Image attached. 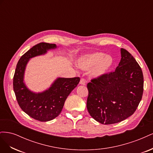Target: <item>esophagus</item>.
Here are the masks:
<instances>
[{
	"label": "esophagus",
	"instance_id": "esophagus-1",
	"mask_svg": "<svg viewBox=\"0 0 153 153\" xmlns=\"http://www.w3.org/2000/svg\"><path fill=\"white\" fill-rule=\"evenodd\" d=\"M80 84L82 85H85V80L84 79V78H82L80 80Z\"/></svg>",
	"mask_w": 153,
	"mask_h": 153
}]
</instances>
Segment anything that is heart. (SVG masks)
I'll return each mask as SVG.
<instances>
[{"mask_svg": "<svg viewBox=\"0 0 153 153\" xmlns=\"http://www.w3.org/2000/svg\"><path fill=\"white\" fill-rule=\"evenodd\" d=\"M114 64L112 56L103 52L86 54L78 58L77 66L82 70H90V75L95 79H100L106 75Z\"/></svg>", "mask_w": 153, "mask_h": 153, "instance_id": "b5f03b06", "label": "heart"}]
</instances>
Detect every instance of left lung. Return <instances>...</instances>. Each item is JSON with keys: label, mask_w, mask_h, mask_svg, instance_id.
Masks as SVG:
<instances>
[{"label": "left lung", "mask_w": 153, "mask_h": 153, "mask_svg": "<svg viewBox=\"0 0 153 153\" xmlns=\"http://www.w3.org/2000/svg\"><path fill=\"white\" fill-rule=\"evenodd\" d=\"M114 72L87 84V108L91 116L103 124L124 121L135 112L142 100L143 76L141 68L127 50Z\"/></svg>", "instance_id": "1"}]
</instances>
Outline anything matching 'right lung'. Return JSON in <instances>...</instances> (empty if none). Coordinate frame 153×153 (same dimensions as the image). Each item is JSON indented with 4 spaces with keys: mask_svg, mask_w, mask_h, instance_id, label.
<instances>
[{
    "mask_svg": "<svg viewBox=\"0 0 153 153\" xmlns=\"http://www.w3.org/2000/svg\"><path fill=\"white\" fill-rule=\"evenodd\" d=\"M58 48L55 44L40 43L22 55L18 62L13 77V90L22 110L30 117L41 122L49 121L61 114L64 102L80 82L79 77H58L42 92L30 90L24 82L26 66L30 59L47 54Z\"/></svg>",
    "mask_w": 153,
    "mask_h": 153,
    "instance_id": "obj_1",
    "label": "right lung"
}]
</instances>
